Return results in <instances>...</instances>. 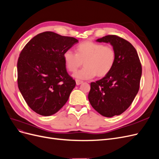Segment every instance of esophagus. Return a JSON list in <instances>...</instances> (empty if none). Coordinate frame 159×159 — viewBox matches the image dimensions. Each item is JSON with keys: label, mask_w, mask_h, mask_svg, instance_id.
<instances>
[{"label": "esophagus", "mask_w": 159, "mask_h": 159, "mask_svg": "<svg viewBox=\"0 0 159 159\" xmlns=\"http://www.w3.org/2000/svg\"><path fill=\"white\" fill-rule=\"evenodd\" d=\"M75 81H76V85H80V84H82V83H83V81L79 80H77V79H76V80H75Z\"/></svg>", "instance_id": "34e87169"}]
</instances>
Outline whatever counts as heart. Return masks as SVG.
Segmentation results:
<instances>
[{
    "mask_svg": "<svg viewBox=\"0 0 159 159\" xmlns=\"http://www.w3.org/2000/svg\"><path fill=\"white\" fill-rule=\"evenodd\" d=\"M76 53L67 50L63 53L66 67L74 73L83 64L84 67L74 74L75 78L90 79L97 75L102 77L113 69L116 59V52L112 45L85 41L76 45Z\"/></svg>",
    "mask_w": 159,
    "mask_h": 159,
    "instance_id": "b5f03b06",
    "label": "heart"
}]
</instances>
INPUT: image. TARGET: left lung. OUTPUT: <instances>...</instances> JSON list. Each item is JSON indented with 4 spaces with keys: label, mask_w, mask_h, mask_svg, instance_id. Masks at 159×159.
I'll return each instance as SVG.
<instances>
[{
    "label": "left lung",
    "mask_w": 159,
    "mask_h": 159,
    "mask_svg": "<svg viewBox=\"0 0 159 159\" xmlns=\"http://www.w3.org/2000/svg\"><path fill=\"white\" fill-rule=\"evenodd\" d=\"M110 43L116 52L113 69L104 78L90 83L89 100L102 116L111 117L124 112L130 106L139 89L142 67L135 48L115 35L96 39Z\"/></svg>",
    "instance_id": "obj_1"
}]
</instances>
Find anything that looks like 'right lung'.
<instances>
[{
    "label": "right lung",
    "instance_id": "1",
    "mask_svg": "<svg viewBox=\"0 0 159 159\" xmlns=\"http://www.w3.org/2000/svg\"><path fill=\"white\" fill-rule=\"evenodd\" d=\"M78 42L73 37L45 32L34 37L20 53L18 89L37 114L52 116L67 102L76 82L66 72L63 53Z\"/></svg>",
    "mask_w": 159,
    "mask_h": 159
}]
</instances>
